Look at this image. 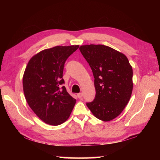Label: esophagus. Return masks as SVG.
<instances>
[{"label":"esophagus","mask_w":160,"mask_h":160,"mask_svg":"<svg viewBox=\"0 0 160 160\" xmlns=\"http://www.w3.org/2000/svg\"><path fill=\"white\" fill-rule=\"evenodd\" d=\"M83 95L82 93H79L77 94V97H78L79 99H81L82 98H83Z\"/></svg>","instance_id":"obj_1"}]
</instances>
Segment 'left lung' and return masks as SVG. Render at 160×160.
Returning <instances> with one entry per match:
<instances>
[{
  "instance_id": "left-lung-1",
  "label": "left lung",
  "mask_w": 160,
  "mask_h": 160,
  "mask_svg": "<svg viewBox=\"0 0 160 160\" xmlns=\"http://www.w3.org/2000/svg\"><path fill=\"white\" fill-rule=\"evenodd\" d=\"M79 50L95 78V98L87 103L95 118L109 122L122 112L133 90V70L123 53L103 45H82Z\"/></svg>"
}]
</instances>
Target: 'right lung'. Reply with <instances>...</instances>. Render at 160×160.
I'll return each instance as SVG.
<instances>
[{
  "mask_svg": "<svg viewBox=\"0 0 160 160\" xmlns=\"http://www.w3.org/2000/svg\"><path fill=\"white\" fill-rule=\"evenodd\" d=\"M79 45L57 46L34 55L24 72V94L29 107L42 122L60 125L68 119L76 99L67 91L62 79L66 60Z\"/></svg>",
  "mask_w": 160,
  "mask_h": 160,
  "instance_id": "1",
  "label": "right lung"
}]
</instances>
